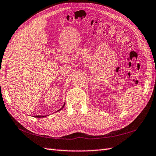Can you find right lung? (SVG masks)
Wrapping results in <instances>:
<instances>
[{
	"label": "right lung",
	"mask_w": 156,
	"mask_h": 156,
	"mask_svg": "<svg viewBox=\"0 0 156 156\" xmlns=\"http://www.w3.org/2000/svg\"><path fill=\"white\" fill-rule=\"evenodd\" d=\"M65 106V104H64V105L63 106V107ZM63 107H61V108L59 109V110H61V109H63ZM59 110H58V111H59ZM44 116H42V115H36V116H34V117H38V118H39V117H44Z\"/></svg>",
	"instance_id": "right-lung-1"
}]
</instances>
